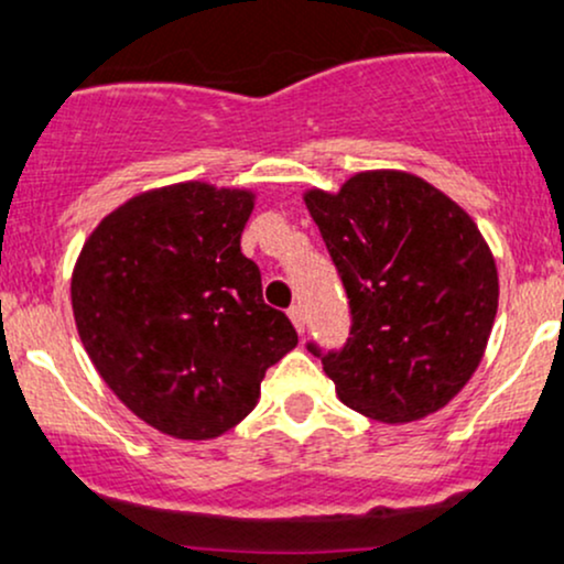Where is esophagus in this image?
Segmentation results:
<instances>
[{"label":"esophagus","instance_id":"obj_1","mask_svg":"<svg viewBox=\"0 0 564 564\" xmlns=\"http://www.w3.org/2000/svg\"><path fill=\"white\" fill-rule=\"evenodd\" d=\"M289 318H292V324H294V329H296V332L305 334V313H302V307H300V305H292V307H289Z\"/></svg>","mask_w":564,"mask_h":564}]
</instances>
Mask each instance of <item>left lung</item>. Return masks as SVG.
Masks as SVG:
<instances>
[{
	"label": "left lung",
	"instance_id": "left-lung-1",
	"mask_svg": "<svg viewBox=\"0 0 564 564\" xmlns=\"http://www.w3.org/2000/svg\"><path fill=\"white\" fill-rule=\"evenodd\" d=\"M350 305V337L321 356L350 410L412 423L463 391L498 313V270L474 219L404 171L305 192Z\"/></svg>",
	"mask_w": 564,
	"mask_h": 564
}]
</instances>
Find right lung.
Instances as JSON below:
<instances>
[{"mask_svg":"<svg viewBox=\"0 0 564 564\" xmlns=\"http://www.w3.org/2000/svg\"><path fill=\"white\" fill-rule=\"evenodd\" d=\"M251 212L249 189L141 192L90 232L74 264L72 311L93 367L160 433L203 442L235 429L296 345L240 251Z\"/></svg>","mask_w":564,"mask_h":564,"instance_id":"1","label":"right lung"}]
</instances>
